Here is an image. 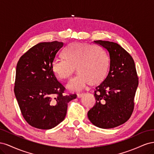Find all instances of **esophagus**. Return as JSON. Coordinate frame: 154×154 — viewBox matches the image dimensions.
<instances>
[{
    "instance_id": "1",
    "label": "esophagus",
    "mask_w": 154,
    "mask_h": 154,
    "mask_svg": "<svg viewBox=\"0 0 154 154\" xmlns=\"http://www.w3.org/2000/svg\"><path fill=\"white\" fill-rule=\"evenodd\" d=\"M84 94H85V93H83V92L82 93H78L77 96L78 98H80V97H82Z\"/></svg>"
}]
</instances>
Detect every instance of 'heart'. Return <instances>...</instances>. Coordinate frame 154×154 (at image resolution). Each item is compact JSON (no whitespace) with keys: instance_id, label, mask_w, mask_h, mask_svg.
I'll list each match as a JSON object with an SVG mask.
<instances>
[{"instance_id":"1","label":"heart","mask_w":154,"mask_h":154,"mask_svg":"<svg viewBox=\"0 0 154 154\" xmlns=\"http://www.w3.org/2000/svg\"><path fill=\"white\" fill-rule=\"evenodd\" d=\"M62 56L63 60H57L53 63L52 69L60 80L71 78L75 72H79L68 84L72 91H80L89 83L98 85L108 74L110 67L109 56L96 45L87 43H72L65 48Z\"/></svg>"}]
</instances>
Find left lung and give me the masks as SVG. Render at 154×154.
Instances as JSON below:
<instances>
[{
    "instance_id": "8db88e82",
    "label": "left lung",
    "mask_w": 154,
    "mask_h": 154,
    "mask_svg": "<svg viewBox=\"0 0 154 154\" xmlns=\"http://www.w3.org/2000/svg\"><path fill=\"white\" fill-rule=\"evenodd\" d=\"M94 42L108 51L110 69L105 80L96 87V103L87 115L96 127L112 128L125 123L133 112L138 76L132 57L122 46L109 41Z\"/></svg>"
}]
</instances>
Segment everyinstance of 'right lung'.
Masks as SVG:
<instances>
[{
  "label": "right lung",
  "mask_w": 154,
  "mask_h": 154,
  "mask_svg": "<svg viewBox=\"0 0 154 154\" xmlns=\"http://www.w3.org/2000/svg\"><path fill=\"white\" fill-rule=\"evenodd\" d=\"M63 45L58 41L40 42L30 48L17 65L14 92L27 123L39 129L52 128L65 119L67 103L76 94H65L52 66Z\"/></svg>",
  "instance_id": "obj_1"
}]
</instances>
